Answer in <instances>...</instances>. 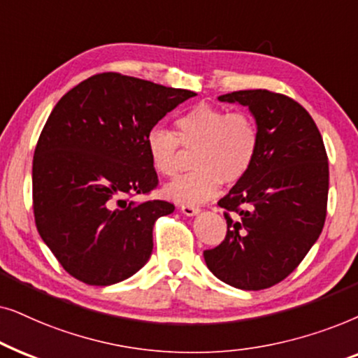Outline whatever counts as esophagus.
<instances>
[{"label":"esophagus","instance_id":"obj_1","mask_svg":"<svg viewBox=\"0 0 358 358\" xmlns=\"http://www.w3.org/2000/svg\"><path fill=\"white\" fill-rule=\"evenodd\" d=\"M180 209H182V213L187 214V216H194V214L199 213V208L193 206V204H182Z\"/></svg>","mask_w":358,"mask_h":358}]
</instances>
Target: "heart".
<instances>
[{"label": "heart", "instance_id": "heart-1", "mask_svg": "<svg viewBox=\"0 0 358 358\" xmlns=\"http://www.w3.org/2000/svg\"><path fill=\"white\" fill-rule=\"evenodd\" d=\"M176 134L165 126H154L145 144L157 173L175 178L187 166L182 147L194 150V170L166 187V196L176 201H206L217 193L221 182L234 185L249 173L260 147L255 117L198 104L175 121Z\"/></svg>", "mask_w": 358, "mask_h": 358}]
</instances>
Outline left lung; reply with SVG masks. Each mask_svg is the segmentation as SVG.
I'll use <instances>...</instances> for the list:
<instances>
[{
	"mask_svg": "<svg viewBox=\"0 0 358 358\" xmlns=\"http://www.w3.org/2000/svg\"><path fill=\"white\" fill-rule=\"evenodd\" d=\"M219 101L250 109L260 147L249 173L217 201L227 232L203 255L221 282L257 292L287 278L321 234L327 214V154L311 114L287 94L241 90Z\"/></svg>",
	"mask_w": 358,
	"mask_h": 358,
	"instance_id": "obj_1",
	"label": "left lung"
}]
</instances>
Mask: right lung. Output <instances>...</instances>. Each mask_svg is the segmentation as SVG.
<instances>
[{
  "label": "right lung",
  "instance_id": "right-lung-1",
  "mask_svg": "<svg viewBox=\"0 0 358 358\" xmlns=\"http://www.w3.org/2000/svg\"><path fill=\"white\" fill-rule=\"evenodd\" d=\"M196 96L104 71L71 88L52 109L32 160V209L42 241L66 273L106 287L139 271L152 231L173 203L144 198L159 187L147 134Z\"/></svg>",
  "mask_w": 358,
  "mask_h": 358
}]
</instances>
